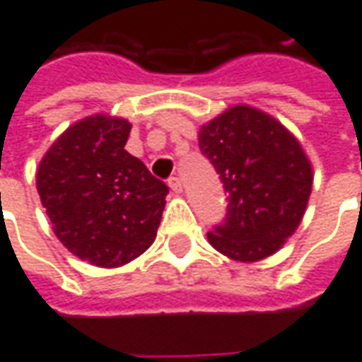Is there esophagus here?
Listing matches in <instances>:
<instances>
[{
	"label": "esophagus",
	"instance_id": "obj_1",
	"mask_svg": "<svg viewBox=\"0 0 362 362\" xmlns=\"http://www.w3.org/2000/svg\"><path fill=\"white\" fill-rule=\"evenodd\" d=\"M168 186H170V189H173L174 194H180L182 192V180L178 176H170V178H168Z\"/></svg>",
	"mask_w": 362,
	"mask_h": 362
}]
</instances>
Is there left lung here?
<instances>
[{
    "mask_svg": "<svg viewBox=\"0 0 362 362\" xmlns=\"http://www.w3.org/2000/svg\"><path fill=\"white\" fill-rule=\"evenodd\" d=\"M199 151L227 192V214L207 241L229 259L257 262L292 237L312 194V164L282 123L233 105L199 129Z\"/></svg>",
    "mask_w": 362,
    "mask_h": 362,
    "instance_id": "8db88e82",
    "label": "left lung"
}]
</instances>
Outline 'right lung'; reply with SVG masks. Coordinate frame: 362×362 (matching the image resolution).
Listing matches in <instances>:
<instances>
[{
	"instance_id": "right-lung-1",
	"label": "right lung",
	"mask_w": 362,
	"mask_h": 362,
	"mask_svg": "<svg viewBox=\"0 0 362 362\" xmlns=\"http://www.w3.org/2000/svg\"><path fill=\"white\" fill-rule=\"evenodd\" d=\"M131 123L80 119L52 143L37 189L58 241L102 269L127 264L153 245L168 186L125 151Z\"/></svg>"
}]
</instances>
